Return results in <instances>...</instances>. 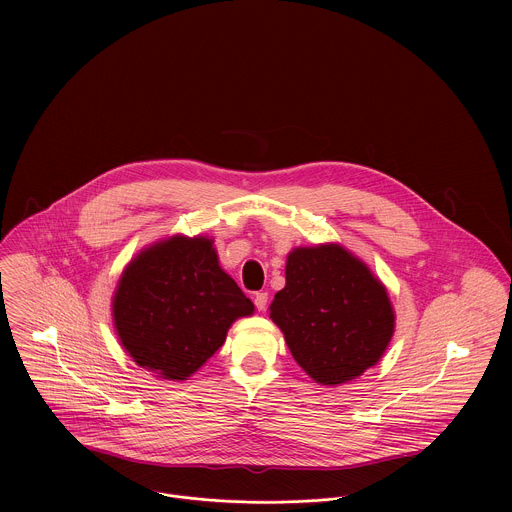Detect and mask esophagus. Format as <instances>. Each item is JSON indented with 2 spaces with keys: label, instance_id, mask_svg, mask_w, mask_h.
<instances>
[{
  "label": "esophagus",
  "instance_id": "esophagus-1",
  "mask_svg": "<svg viewBox=\"0 0 512 512\" xmlns=\"http://www.w3.org/2000/svg\"><path fill=\"white\" fill-rule=\"evenodd\" d=\"M254 305H256V309H258V311H264V309H266V305H268V293H256V295H254Z\"/></svg>",
  "mask_w": 512,
  "mask_h": 512
}]
</instances>
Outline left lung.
Segmentation results:
<instances>
[{
  "mask_svg": "<svg viewBox=\"0 0 512 512\" xmlns=\"http://www.w3.org/2000/svg\"><path fill=\"white\" fill-rule=\"evenodd\" d=\"M270 319L295 363L321 386L363 376L382 359L396 327L386 286L337 242L293 248Z\"/></svg>",
  "mask_w": 512,
  "mask_h": 512,
  "instance_id": "left-lung-1",
  "label": "left lung"
}]
</instances>
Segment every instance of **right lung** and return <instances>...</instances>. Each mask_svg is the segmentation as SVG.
Instances as JSON below:
<instances>
[{
    "label": "right lung",
    "instance_id": "add662e5",
    "mask_svg": "<svg viewBox=\"0 0 512 512\" xmlns=\"http://www.w3.org/2000/svg\"><path fill=\"white\" fill-rule=\"evenodd\" d=\"M254 303L220 268L215 240L173 234L142 248L112 295V321L124 351L161 380H187L250 317Z\"/></svg>",
    "mask_w": 512,
    "mask_h": 512
}]
</instances>
